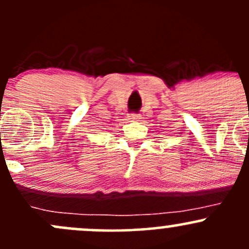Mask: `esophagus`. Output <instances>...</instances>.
Segmentation results:
<instances>
[{
    "mask_svg": "<svg viewBox=\"0 0 249 249\" xmlns=\"http://www.w3.org/2000/svg\"><path fill=\"white\" fill-rule=\"evenodd\" d=\"M130 119H136V114H131V117H130Z\"/></svg>",
    "mask_w": 249,
    "mask_h": 249,
    "instance_id": "34e87169",
    "label": "esophagus"
}]
</instances>
